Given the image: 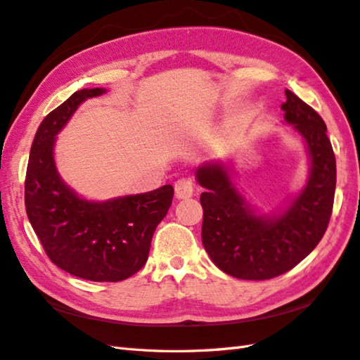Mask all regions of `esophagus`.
Listing matches in <instances>:
<instances>
[{
    "label": "esophagus",
    "mask_w": 360,
    "mask_h": 360,
    "mask_svg": "<svg viewBox=\"0 0 360 360\" xmlns=\"http://www.w3.org/2000/svg\"><path fill=\"white\" fill-rule=\"evenodd\" d=\"M174 195L178 199H187L195 195V181L191 178H179L174 182Z\"/></svg>",
    "instance_id": "obj_1"
}]
</instances>
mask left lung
I'll return each mask as SVG.
<instances>
[{"label": "left lung", "instance_id": "obj_1", "mask_svg": "<svg viewBox=\"0 0 360 360\" xmlns=\"http://www.w3.org/2000/svg\"><path fill=\"white\" fill-rule=\"evenodd\" d=\"M285 121L304 136L311 161L310 179L285 212L253 213L221 164H205L196 172L207 188L202 244L213 264L233 278L265 281L290 271L319 244L333 212L336 190V158L327 125L313 107L285 90Z\"/></svg>", "mask_w": 360, "mask_h": 360}]
</instances>
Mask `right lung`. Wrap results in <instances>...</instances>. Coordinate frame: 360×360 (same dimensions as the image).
I'll list each match as a JSON object with an SVG mask.
<instances>
[{
	"label": "right lung",
	"instance_id": "right-lung-1",
	"mask_svg": "<svg viewBox=\"0 0 360 360\" xmlns=\"http://www.w3.org/2000/svg\"><path fill=\"white\" fill-rule=\"evenodd\" d=\"M104 89L78 90L39 124L30 148L24 202L46 255L61 270L94 282H120L147 262L150 242L173 199L164 186L105 202L81 199L61 181L53 161L55 136L87 98Z\"/></svg>",
	"mask_w": 360,
	"mask_h": 360
}]
</instances>
